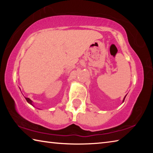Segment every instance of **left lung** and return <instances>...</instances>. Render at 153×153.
<instances>
[{
    "label": "left lung",
    "mask_w": 153,
    "mask_h": 153,
    "mask_svg": "<svg viewBox=\"0 0 153 153\" xmlns=\"http://www.w3.org/2000/svg\"><path fill=\"white\" fill-rule=\"evenodd\" d=\"M126 97H124V98H123V102L124 101V100H125V98H126Z\"/></svg>",
    "instance_id": "obj_1"
}]
</instances>
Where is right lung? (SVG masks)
<instances>
[{
    "label": "right lung",
    "mask_w": 153,
    "mask_h": 153,
    "mask_svg": "<svg viewBox=\"0 0 153 153\" xmlns=\"http://www.w3.org/2000/svg\"><path fill=\"white\" fill-rule=\"evenodd\" d=\"M25 99H26V100H27V102H28V103H30V105H32V106H33V105L32 104V100H31L29 98H25Z\"/></svg>",
    "instance_id": "right-lung-1"
}]
</instances>
